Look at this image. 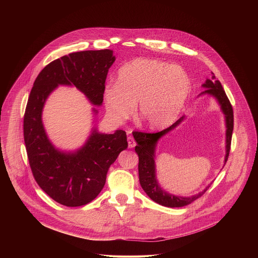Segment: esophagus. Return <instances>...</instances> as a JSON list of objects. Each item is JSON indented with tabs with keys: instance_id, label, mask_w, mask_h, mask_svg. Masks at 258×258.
Instances as JSON below:
<instances>
[{
	"instance_id": "1",
	"label": "esophagus",
	"mask_w": 258,
	"mask_h": 258,
	"mask_svg": "<svg viewBox=\"0 0 258 258\" xmlns=\"http://www.w3.org/2000/svg\"><path fill=\"white\" fill-rule=\"evenodd\" d=\"M127 141H128V147H135V145H136V142H135V140H134V138H133L132 136H129V137L127 138Z\"/></svg>"
}]
</instances>
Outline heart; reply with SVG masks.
Listing matches in <instances>:
<instances>
[{
  "instance_id": "obj_1",
  "label": "heart",
  "mask_w": 258,
  "mask_h": 258,
  "mask_svg": "<svg viewBox=\"0 0 258 258\" xmlns=\"http://www.w3.org/2000/svg\"><path fill=\"white\" fill-rule=\"evenodd\" d=\"M190 91V81L179 66L136 58L118 71L116 83L103 89L106 111L116 122L127 120L137 102V117L151 130H162L179 117Z\"/></svg>"
}]
</instances>
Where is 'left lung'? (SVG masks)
<instances>
[{
    "label": "left lung",
    "mask_w": 258,
    "mask_h": 258,
    "mask_svg": "<svg viewBox=\"0 0 258 258\" xmlns=\"http://www.w3.org/2000/svg\"><path fill=\"white\" fill-rule=\"evenodd\" d=\"M212 79H207L206 82L202 85L205 90L200 94H209L214 96L219 104L221 105V109L224 114L225 119V126H226V132H225V157H224V165L227 161L230 144H231V136L233 131V110L232 106L221 86V83L219 80H216V76L213 74ZM184 119V116L181 117L179 120H177L173 125L168 127L167 129H164L157 133H145V132H139L134 131L133 136L135 141L137 142V146L135 147V152L138 154L139 157V165H138V171H139V181L142 188L148 195V197L153 200L155 203L168 207V208H181L186 205H189L200 197H202L208 187H206L203 191L199 192L198 195L191 196V197H180L175 196L172 194H169L165 191L157 181L156 178V164H155V150L157 143L160 138H162L164 135L175 129L179 124Z\"/></svg>",
    "instance_id": "8db88e82"
}]
</instances>
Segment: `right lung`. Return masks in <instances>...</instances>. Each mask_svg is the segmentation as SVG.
Returning <instances> with one entry per match:
<instances>
[{"label": "right lung", "mask_w": 258, "mask_h": 258, "mask_svg": "<svg viewBox=\"0 0 258 258\" xmlns=\"http://www.w3.org/2000/svg\"><path fill=\"white\" fill-rule=\"evenodd\" d=\"M113 50L73 52L48 63L37 75L24 116V139L35 180L52 200L67 207L93 201L103 188L111 165L128 147L126 132L99 133L93 128L85 144L63 152L49 141L41 120L49 94L58 85L75 86L93 104L100 106ZM97 114V110L93 108Z\"/></svg>", "instance_id": "obj_1"}]
</instances>
